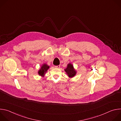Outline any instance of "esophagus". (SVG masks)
Returning <instances> with one entry per match:
<instances>
[{"label": "esophagus", "mask_w": 121, "mask_h": 121, "mask_svg": "<svg viewBox=\"0 0 121 121\" xmlns=\"http://www.w3.org/2000/svg\"><path fill=\"white\" fill-rule=\"evenodd\" d=\"M56 68H60V65H57V66H55Z\"/></svg>", "instance_id": "34e87169"}]
</instances>
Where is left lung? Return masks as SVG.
Here are the masks:
<instances>
[{
  "mask_svg": "<svg viewBox=\"0 0 121 121\" xmlns=\"http://www.w3.org/2000/svg\"><path fill=\"white\" fill-rule=\"evenodd\" d=\"M64 70L69 78H73L77 74V71L71 63L68 64L66 68Z\"/></svg>",
  "mask_w": 121,
  "mask_h": 121,
  "instance_id": "left-lung-1",
  "label": "left lung"
}]
</instances>
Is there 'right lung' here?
Here are the masks:
<instances>
[{
    "label": "right lung",
    "instance_id": "add662e5",
    "mask_svg": "<svg viewBox=\"0 0 121 121\" xmlns=\"http://www.w3.org/2000/svg\"><path fill=\"white\" fill-rule=\"evenodd\" d=\"M50 66H49L47 64L44 63L41 66V68L39 69V70L38 71V74L39 76L44 77L46 73L47 72L48 69L49 68Z\"/></svg>",
    "mask_w": 121,
    "mask_h": 121
}]
</instances>
